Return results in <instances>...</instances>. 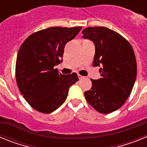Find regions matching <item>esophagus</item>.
<instances>
[{"label": "esophagus", "instance_id": "1", "mask_svg": "<svg viewBox=\"0 0 147 147\" xmlns=\"http://www.w3.org/2000/svg\"><path fill=\"white\" fill-rule=\"evenodd\" d=\"M78 77H79V79H80V80H82V79H83V78H84V76H82V75H80V74H78Z\"/></svg>", "mask_w": 147, "mask_h": 147}]
</instances>
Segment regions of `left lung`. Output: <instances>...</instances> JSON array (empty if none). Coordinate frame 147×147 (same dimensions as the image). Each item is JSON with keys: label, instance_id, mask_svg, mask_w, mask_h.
Listing matches in <instances>:
<instances>
[{"label": "left lung", "instance_id": "1", "mask_svg": "<svg viewBox=\"0 0 147 147\" xmlns=\"http://www.w3.org/2000/svg\"><path fill=\"white\" fill-rule=\"evenodd\" d=\"M82 34L95 44L93 65L101 67V78L91 80L85 99L98 112L110 113L125 103L134 86L137 75L134 51L124 37L106 27H88Z\"/></svg>", "mask_w": 147, "mask_h": 147}]
</instances>
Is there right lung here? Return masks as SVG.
<instances>
[{"label": "right lung", "mask_w": 147, "mask_h": 147, "mask_svg": "<svg viewBox=\"0 0 147 147\" xmlns=\"http://www.w3.org/2000/svg\"><path fill=\"white\" fill-rule=\"evenodd\" d=\"M82 27H50L28 36L20 46L15 65L16 82L23 98L32 108L50 113L66 100L77 74L62 75L54 69L62 62L64 48Z\"/></svg>", "instance_id": "obj_1"}]
</instances>
